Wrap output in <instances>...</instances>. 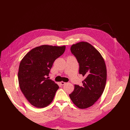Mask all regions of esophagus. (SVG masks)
I'll return each instance as SVG.
<instances>
[{
    "label": "esophagus",
    "instance_id": "1",
    "mask_svg": "<svg viewBox=\"0 0 130 130\" xmlns=\"http://www.w3.org/2000/svg\"><path fill=\"white\" fill-rule=\"evenodd\" d=\"M60 83L61 84V85H65L66 83V82H63V81H62V82H60Z\"/></svg>",
    "mask_w": 130,
    "mask_h": 130
}]
</instances>
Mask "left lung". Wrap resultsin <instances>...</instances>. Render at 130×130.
<instances>
[{
    "mask_svg": "<svg viewBox=\"0 0 130 130\" xmlns=\"http://www.w3.org/2000/svg\"><path fill=\"white\" fill-rule=\"evenodd\" d=\"M70 50L79 63V73L85 79L82 86L75 85L69 97L79 108H86L95 104L104 90L107 78L105 63L100 53L87 42L73 44Z\"/></svg>",
    "mask_w": 130,
    "mask_h": 130,
    "instance_id": "8db88e82",
    "label": "left lung"
}]
</instances>
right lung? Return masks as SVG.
<instances>
[{"label": "right lung", "instance_id": "right-lung-1", "mask_svg": "<svg viewBox=\"0 0 130 130\" xmlns=\"http://www.w3.org/2000/svg\"><path fill=\"white\" fill-rule=\"evenodd\" d=\"M65 48L41 45L31 50L21 61L18 72L20 87L34 106L43 108L53 101L59 87L47 77L53 62L63 54Z\"/></svg>", "mask_w": 130, "mask_h": 130}]
</instances>
